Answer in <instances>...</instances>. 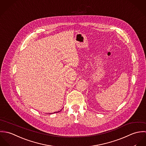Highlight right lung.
Returning a JSON list of instances; mask_svg holds the SVG:
<instances>
[{"label": "right lung", "mask_w": 146, "mask_h": 146, "mask_svg": "<svg viewBox=\"0 0 146 146\" xmlns=\"http://www.w3.org/2000/svg\"><path fill=\"white\" fill-rule=\"evenodd\" d=\"M59 112H60V111H59ZM57 113H58V112H57Z\"/></svg>", "instance_id": "add662e5"}]
</instances>
